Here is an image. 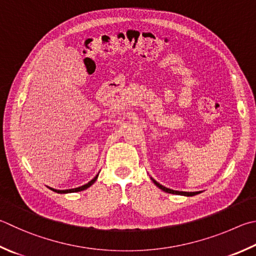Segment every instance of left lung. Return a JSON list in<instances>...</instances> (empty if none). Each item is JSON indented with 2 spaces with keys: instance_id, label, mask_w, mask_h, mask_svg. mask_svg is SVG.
<instances>
[{
  "instance_id": "obj_1",
  "label": "left lung",
  "mask_w": 256,
  "mask_h": 256,
  "mask_svg": "<svg viewBox=\"0 0 256 256\" xmlns=\"http://www.w3.org/2000/svg\"><path fill=\"white\" fill-rule=\"evenodd\" d=\"M151 180L153 181V182H154V184L156 186V187H159L161 190H164V192H168V194H181V196H187V197H192V196H194V194H200V192H178V190H172V189H169V188H166V187H164V186H162V184H160L159 182H156V181L153 179V178H151Z\"/></svg>"
}]
</instances>
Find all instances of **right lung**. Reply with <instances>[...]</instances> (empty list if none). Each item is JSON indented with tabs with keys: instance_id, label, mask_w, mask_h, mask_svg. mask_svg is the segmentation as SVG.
<instances>
[{
	"instance_id": "1",
	"label": "right lung",
	"mask_w": 256,
	"mask_h": 256,
	"mask_svg": "<svg viewBox=\"0 0 256 256\" xmlns=\"http://www.w3.org/2000/svg\"><path fill=\"white\" fill-rule=\"evenodd\" d=\"M97 176H98V174H97L94 179H92L90 182L82 186V187H78V188H74V189H66V190H57V189H54V188H50L52 192H56L58 194H69V192H82V190H85L87 188H90V186L95 182V181L97 180Z\"/></svg>"
}]
</instances>
